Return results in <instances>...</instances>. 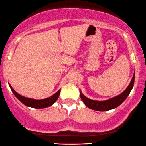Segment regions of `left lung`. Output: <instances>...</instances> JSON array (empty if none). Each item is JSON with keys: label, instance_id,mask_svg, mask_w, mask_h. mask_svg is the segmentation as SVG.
<instances>
[{"label": "left lung", "instance_id": "left-lung-1", "mask_svg": "<svg viewBox=\"0 0 146 146\" xmlns=\"http://www.w3.org/2000/svg\"><path fill=\"white\" fill-rule=\"evenodd\" d=\"M134 83H135V74H134L133 77L131 80L129 86H127V88L121 94L118 95L117 96H114L112 99L106 100V101H99L90 99L82 94L81 92H80V96H81V99L83 100L85 105L89 108L96 111L110 110L117 108L118 106H120L125 101L126 98L127 97V96L130 93L132 88H133Z\"/></svg>", "mask_w": 146, "mask_h": 146}]
</instances>
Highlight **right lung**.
Wrapping results in <instances>:
<instances>
[{
	"label": "right lung",
	"mask_w": 146,
	"mask_h": 146,
	"mask_svg": "<svg viewBox=\"0 0 146 146\" xmlns=\"http://www.w3.org/2000/svg\"><path fill=\"white\" fill-rule=\"evenodd\" d=\"M9 86L10 87L12 92L14 93V94L15 95L16 98H17L19 101H21V102H22L24 105H25L26 106L34 108L36 109L45 108L49 107V106H52V104H54L56 101V100L58 99L60 92V90H59L57 92H56L54 94L52 95L50 97L47 98V99L36 100L34 99H29V98H27L23 96H21V94H18V93L13 89L12 87H11L10 85L9 84Z\"/></svg>",
	"instance_id": "right-lung-1"
}]
</instances>
